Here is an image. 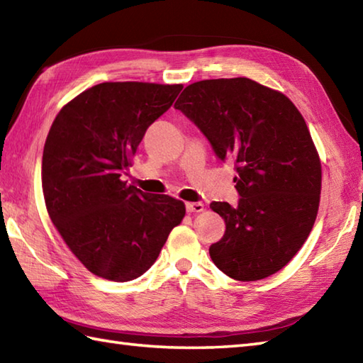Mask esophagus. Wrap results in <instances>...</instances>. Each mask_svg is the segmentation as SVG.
Wrapping results in <instances>:
<instances>
[{
    "label": "esophagus",
    "mask_w": 363,
    "mask_h": 363,
    "mask_svg": "<svg viewBox=\"0 0 363 363\" xmlns=\"http://www.w3.org/2000/svg\"><path fill=\"white\" fill-rule=\"evenodd\" d=\"M186 209L189 213H198L204 211L203 203H186Z\"/></svg>",
    "instance_id": "esophagus-1"
}]
</instances>
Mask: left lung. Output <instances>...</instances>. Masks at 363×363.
<instances>
[{
    "mask_svg": "<svg viewBox=\"0 0 363 363\" xmlns=\"http://www.w3.org/2000/svg\"><path fill=\"white\" fill-rule=\"evenodd\" d=\"M221 162L234 159L237 206L213 201L226 223L209 254L237 281L279 272L317 218L321 165L303 115L279 91L248 78L190 84L174 104Z\"/></svg>",
    "mask_w": 363,
    "mask_h": 363,
    "instance_id": "8db88e82",
    "label": "left lung"
}]
</instances>
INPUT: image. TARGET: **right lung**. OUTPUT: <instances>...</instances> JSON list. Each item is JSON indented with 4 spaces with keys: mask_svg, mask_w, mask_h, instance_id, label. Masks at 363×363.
Instances as JSON below:
<instances>
[{
    "mask_svg": "<svg viewBox=\"0 0 363 363\" xmlns=\"http://www.w3.org/2000/svg\"><path fill=\"white\" fill-rule=\"evenodd\" d=\"M181 84L103 82L72 99L46 137L42 187L52 225L89 272L126 282L156 262L186 206L129 186L130 159Z\"/></svg>",
    "mask_w": 363,
    "mask_h": 363,
    "instance_id": "1",
    "label": "right lung"
}]
</instances>
